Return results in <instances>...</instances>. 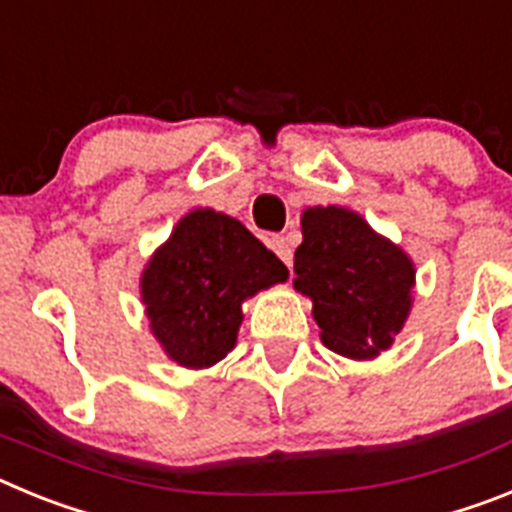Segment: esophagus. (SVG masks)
<instances>
[{"label": "esophagus", "instance_id": "obj_1", "mask_svg": "<svg viewBox=\"0 0 512 512\" xmlns=\"http://www.w3.org/2000/svg\"><path fill=\"white\" fill-rule=\"evenodd\" d=\"M269 246H271V251L277 253L279 259L284 261V264L292 266V248H289V243L284 235H274V238L269 241Z\"/></svg>", "mask_w": 512, "mask_h": 512}]
</instances>
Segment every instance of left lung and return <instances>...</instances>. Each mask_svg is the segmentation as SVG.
Here are the masks:
<instances>
[{
  "label": "left lung",
  "mask_w": 512,
  "mask_h": 512,
  "mask_svg": "<svg viewBox=\"0 0 512 512\" xmlns=\"http://www.w3.org/2000/svg\"><path fill=\"white\" fill-rule=\"evenodd\" d=\"M295 289L312 300L320 341L346 359L392 346L413 307L410 256L346 207H307L295 251Z\"/></svg>",
  "instance_id": "8db88e82"
}]
</instances>
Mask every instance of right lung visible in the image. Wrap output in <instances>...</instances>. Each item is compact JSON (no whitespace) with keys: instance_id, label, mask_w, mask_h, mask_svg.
<instances>
[{"instance_id":"1","label":"right lung","mask_w":512,"mask_h":512,"mask_svg":"<svg viewBox=\"0 0 512 512\" xmlns=\"http://www.w3.org/2000/svg\"><path fill=\"white\" fill-rule=\"evenodd\" d=\"M287 277V266L246 225L200 207L151 256L140 300L166 356L187 369H207L233 351L243 302Z\"/></svg>"}]
</instances>
